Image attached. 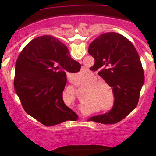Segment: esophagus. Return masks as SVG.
Instances as JSON below:
<instances>
[{"instance_id": "obj_1", "label": "esophagus", "mask_w": 156, "mask_h": 156, "mask_svg": "<svg viewBox=\"0 0 156 156\" xmlns=\"http://www.w3.org/2000/svg\"><path fill=\"white\" fill-rule=\"evenodd\" d=\"M80 62H82V61H80Z\"/></svg>"}]
</instances>
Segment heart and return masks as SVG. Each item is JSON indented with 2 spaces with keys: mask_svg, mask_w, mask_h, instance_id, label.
Here are the masks:
<instances>
[{
  "mask_svg": "<svg viewBox=\"0 0 156 156\" xmlns=\"http://www.w3.org/2000/svg\"><path fill=\"white\" fill-rule=\"evenodd\" d=\"M97 81H98L97 77L92 76L87 84L94 83ZM108 89L112 94V100H110V93H109V91L108 92ZM84 101H91L99 106L103 107V112H111L114 104V97L112 87L105 82H98V83L93 84L92 87H88L87 89V95L84 98ZM109 101L110 102V103H109ZM107 105H108L107 106ZM105 105H107L106 107L105 106Z\"/></svg>",
  "mask_w": 156,
  "mask_h": 156,
  "instance_id": "b5f03b06",
  "label": "heart"
}]
</instances>
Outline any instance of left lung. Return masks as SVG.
I'll use <instances>...</instances> for the list:
<instances>
[{
  "label": "left lung",
  "instance_id": "left-lung-1",
  "mask_svg": "<svg viewBox=\"0 0 156 156\" xmlns=\"http://www.w3.org/2000/svg\"><path fill=\"white\" fill-rule=\"evenodd\" d=\"M89 53L94 58L93 71L112 87L114 104L112 110L89 120L102 124L121 121L136 107L144 74L140 58L133 44L115 32L100 35L89 44Z\"/></svg>",
  "mask_w": 156,
  "mask_h": 156
}]
</instances>
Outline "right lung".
<instances>
[{
	"mask_svg": "<svg viewBox=\"0 0 156 156\" xmlns=\"http://www.w3.org/2000/svg\"><path fill=\"white\" fill-rule=\"evenodd\" d=\"M68 48L52 36L31 40L16 62L14 86L28 115L47 126L76 119L78 115L65 105L63 91L67 73L80 71Z\"/></svg>",
	"mask_w": 156,
	"mask_h": 156,
	"instance_id": "right-lung-1",
	"label": "right lung"
}]
</instances>
